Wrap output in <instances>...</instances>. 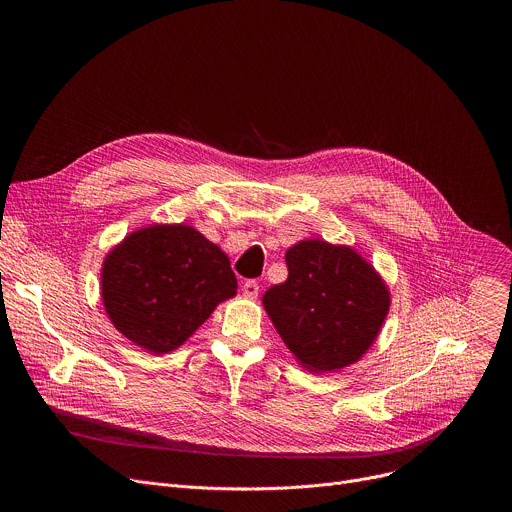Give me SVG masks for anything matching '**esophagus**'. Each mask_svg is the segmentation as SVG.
<instances>
[{"instance_id": "34e87169", "label": "esophagus", "mask_w": 512, "mask_h": 512, "mask_svg": "<svg viewBox=\"0 0 512 512\" xmlns=\"http://www.w3.org/2000/svg\"><path fill=\"white\" fill-rule=\"evenodd\" d=\"M243 294L249 296V298H257V294H259V283H257L255 279H247V281L243 283Z\"/></svg>"}]
</instances>
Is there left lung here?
I'll return each mask as SVG.
<instances>
[{"instance_id":"obj_1","label":"left lung","mask_w":512,"mask_h":512,"mask_svg":"<svg viewBox=\"0 0 512 512\" xmlns=\"http://www.w3.org/2000/svg\"><path fill=\"white\" fill-rule=\"evenodd\" d=\"M285 263L287 279L263 296L281 340L312 373L356 362L389 312L383 279L350 247L326 241L289 247Z\"/></svg>"}]
</instances>
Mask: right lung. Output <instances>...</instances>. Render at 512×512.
I'll return each instance as SVG.
<instances>
[{"label":"right lung","instance_id":"right-lung-1","mask_svg":"<svg viewBox=\"0 0 512 512\" xmlns=\"http://www.w3.org/2000/svg\"><path fill=\"white\" fill-rule=\"evenodd\" d=\"M101 294L115 328L154 354L178 348L237 294L229 257L188 225L131 233L103 263Z\"/></svg>","mask_w":512,"mask_h":512}]
</instances>
